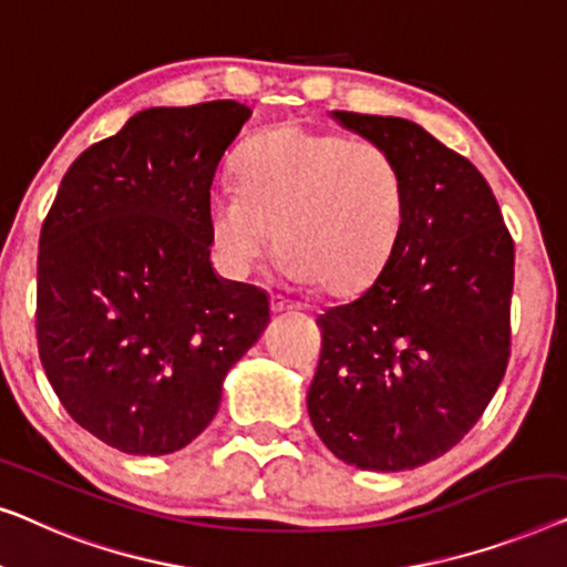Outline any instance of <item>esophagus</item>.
I'll list each match as a JSON object with an SVG mask.
<instances>
[{
  "mask_svg": "<svg viewBox=\"0 0 567 567\" xmlns=\"http://www.w3.org/2000/svg\"><path fill=\"white\" fill-rule=\"evenodd\" d=\"M298 302L282 298V295H272V313H290V310H298Z\"/></svg>",
  "mask_w": 567,
  "mask_h": 567,
  "instance_id": "esophagus-1",
  "label": "esophagus"
}]
</instances>
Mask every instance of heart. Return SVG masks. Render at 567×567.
<instances>
[{
  "label": "heart",
  "instance_id": "b5f03b06",
  "mask_svg": "<svg viewBox=\"0 0 567 567\" xmlns=\"http://www.w3.org/2000/svg\"><path fill=\"white\" fill-rule=\"evenodd\" d=\"M405 187L380 143L302 125L254 135L236 156V187L213 189L207 230L230 275L277 246L298 282L357 290L385 265L403 220Z\"/></svg>",
  "mask_w": 567,
  "mask_h": 567
}]
</instances>
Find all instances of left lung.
I'll return each mask as SVG.
<instances>
[{"instance_id":"8db88e82","label":"left lung","mask_w":567,"mask_h":567,"mask_svg":"<svg viewBox=\"0 0 567 567\" xmlns=\"http://www.w3.org/2000/svg\"><path fill=\"white\" fill-rule=\"evenodd\" d=\"M333 121L395 158L405 203L385 267L318 316L308 416L347 465L398 473L450 452L504 380L514 241L483 174L424 127L344 110Z\"/></svg>"}]
</instances>
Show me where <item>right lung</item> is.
Listing matches in <instances>:
<instances>
[{"instance_id":"obj_1","label":"right lung","mask_w":567,"mask_h":567,"mask_svg":"<svg viewBox=\"0 0 567 567\" xmlns=\"http://www.w3.org/2000/svg\"><path fill=\"white\" fill-rule=\"evenodd\" d=\"M251 110L148 107L63 174L38 249V352L79 426L169 454L210 424L269 298L210 265L207 200Z\"/></svg>"}]
</instances>
